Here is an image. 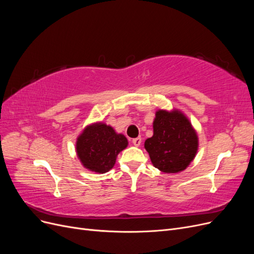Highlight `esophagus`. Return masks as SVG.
Listing matches in <instances>:
<instances>
[{"instance_id": "34e87169", "label": "esophagus", "mask_w": 254, "mask_h": 254, "mask_svg": "<svg viewBox=\"0 0 254 254\" xmlns=\"http://www.w3.org/2000/svg\"><path fill=\"white\" fill-rule=\"evenodd\" d=\"M132 143L134 146H140L141 143H142V139L141 137H135V139L132 140Z\"/></svg>"}]
</instances>
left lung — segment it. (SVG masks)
Returning a JSON list of instances; mask_svg holds the SVG:
<instances>
[{"instance_id":"8db88e82","label":"left lung","mask_w":254,"mask_h":254,"mask_svg":"<svg viewBox=\"0 0 254 254\" xmlns=\"http://www.w3.org/2000/svg\"><path fill=\"white\" fill-rule=\"evenodd\" d=\"M151 163L166 174L186 170L198 149V136L181 111L158 110L153 121V135L145 141Z\"/></svg>"}]
</instances>
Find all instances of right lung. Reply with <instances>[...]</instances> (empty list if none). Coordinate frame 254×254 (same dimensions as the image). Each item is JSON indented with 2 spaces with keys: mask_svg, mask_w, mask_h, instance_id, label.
<instances>
[{
  "mask_svg": "<svg viewBox=\"0 0 254 254\" xmlns=\"http://www.w3.org/2000/svg\"><path fill=\"white\" fill-rule=\"evenodd\" d=\"M128 141L104 123L87 126L76 141V152L83 167L98 174L109 172L119 153L127 147Z\"/></svg>",
  "mask_w": 254,
  "mask_h": 254,
  "instance_id": "add662e5",
  "label": "right lung"
}]
</instances>
